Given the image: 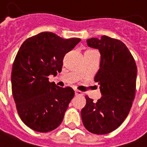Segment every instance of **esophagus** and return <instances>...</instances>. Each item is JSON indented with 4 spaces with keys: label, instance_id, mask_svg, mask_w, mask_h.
<instances>
[{
    "label": "esophagus",
    "instance_id": "1",
    "mask_svg": "<svg viewBox=\"0 0 147 147\" xmlns=\"http://www.w3.org/2000/svg\"><path fill=\"white\" fill-rule=\"evenodd\" d=\"M75 94H76V95H83V92H82L81 91H78V90H76Z\"/></svg>",
    "mask_w": 147,
    "mask_h": 147
}]
</instances>
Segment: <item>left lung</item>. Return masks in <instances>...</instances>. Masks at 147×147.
I'll use <instances>...</instances> for the list:
<instances>
[{
    "label": "left lung",
    "instance_id": "left-lung-1",
    "mask_svg": "<svg viewBox=\"0 0 147 147\" xmlns=\"http://www.w3.org/2000/svg\"><path fill=\"white\" fill-rule=\"evenodd\" d=\"M88 46L100 53V69L94 77L102 97L94 102L85 96L81 114L85 127L94 134L116 130L127 117L136 94L137 68L127 47L121 40L102 36L87 40Z\"/></svg>",
    "mask_w": 147,
    "mask_h": 147
}]
</instances>
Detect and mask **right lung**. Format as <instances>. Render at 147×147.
I'll use <instances>...</instances> for the list:
<instances>
[{"instance_id": "add662e5", "label": "right lung", "mask_w": 147, "mask_h": 147, "mask_svg": "<svg viewBox=\"0 0 147 147\" xmlns=\"http://www.w3.org/2000/svg\"><path fill=\"white\" fill-rule=\"evenodd\" d=\"M80 41L42 32L20 48L12 67V94L20 117L32 130L47 133L62 123L75 92L49 82L48 76L62 71L65 55Z\"/></svg>"}]
</instances>
